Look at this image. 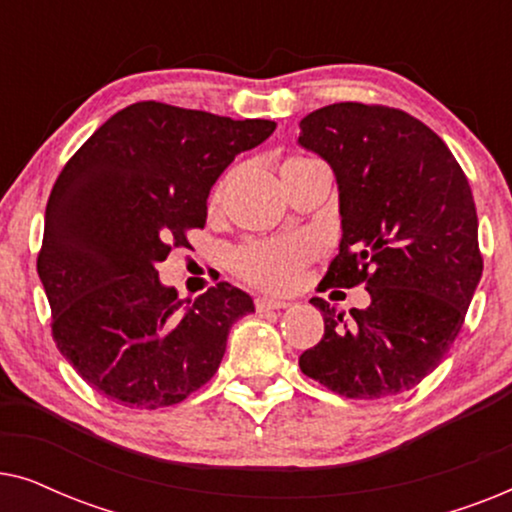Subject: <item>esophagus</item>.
<instances>
[{"label":"esophagus","mask_w":512,"mask_h":512,"mask_svg":"<svg viewBox=\"0 0 512 512\" xmlns=\"http://www.w3.org/2000/svg\"><path fill=\"white\" fill-rule=\"evenodd\" d=\"M291 303L286 300H275V298H256V310L258 312H270V310H286Z\"/></svg>","instance_id":"esophagus-1"}]
</instances>
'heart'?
<instances>
[{"label": "heart", "instance_id": "heart-1", "mask_svg": "<svg viewBox=\"0 0 512 512\" xmlns=\"http://www.w3.org/2000/svg\"><path fill=\"white\" fill-rule=\"evenodd\" d=\"M233 172L226 174L209 195V209L216 212L223 205ZM317 254V247L310 237L289 235L270 237V240H254L242 244L233 251V270L244 282L265 291H291L303 277L305 265Z\"/></svg>", "mask_w": 512, "mask_h": 512}]
</instances>
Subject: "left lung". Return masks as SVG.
Segmentation results:
<instances>
[{
  "label": "left lung",
  "instance_id": "obj_1",
  "mask_svg": "<svg viewBox=\"0 0 512 512\" xmlns=\"http://www.w3.org/2000/svg\"><path fill=\"white\" fill-rule=\"evenodd\" d=\"M298 142L333 167L342 242L324 289L366 284L370 305L324 298V338L300 370L347 398L396 396L443 361L482 277L478 214L457 158L429 125L382 104L338 102L300 121Z\"/></svg>",
  "mask_w": 512,
  "mask_h": 512
}]
</instances>
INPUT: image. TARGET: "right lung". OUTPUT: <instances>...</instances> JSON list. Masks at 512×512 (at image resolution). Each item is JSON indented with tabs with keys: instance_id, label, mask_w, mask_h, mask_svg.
<instances>
[{
	"instance_id": "right-lung-1",
	"label": "right lung",
	"mask_w": 512,
	"mask_h": 512,
	"mask_svg": "<svg viewBox=\"0 0 512 512\" xmlns=\"http://www.w3.org/2000/svg\"><path fill=\"white\" fill-rule=\"evenodd\" d=\"M275 121L135 102L67 160L46 205L37 272L60 354L125 408L177 405L212 380L254 300L228 282L188 300L158 279L205 228L214 181Z\"/></svg>"
}]
</instances>
